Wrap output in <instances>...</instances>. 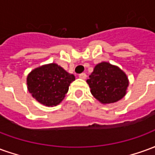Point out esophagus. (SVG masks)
Instances as JSON below:
<instances>
[{"label":"esophagus","instance_id":"obj_1","mask_svg":"<svg viewBox=\"0 0 155 155\" xmlns=\"http://www.w3.org/2000/svg\"><path fill=\"white\" fill-rule=\"evenodd\" d=\"M86 77H87V75H86L85 73H82V74H79V78H80V79H82V80H85Z\"/></svg>","mask_w":155,"mask_h":155}]
</instances>
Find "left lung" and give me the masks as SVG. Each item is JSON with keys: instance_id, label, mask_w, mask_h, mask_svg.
Returning <instances> with one entry per match:
<instances>
[{"instance_id": "8db88e82", "label": "left lung", "mask_w": 155, "mask_h": 155, "mask_svg": "<svg viewBox=\"0 0 155 155\" xmlns=\"http://www.w3.org/2000/svg\"><path fill=\"white\" fill-rule=\"evenodd\" d=\"M86 82L92 95L103 104L123 99L130 84L126 74L120 67L105 61L94 66Z\"/></svg>"}]
</instances>
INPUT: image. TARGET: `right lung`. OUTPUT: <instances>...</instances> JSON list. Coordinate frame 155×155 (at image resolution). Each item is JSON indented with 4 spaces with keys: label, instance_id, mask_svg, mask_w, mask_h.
I'll use <instances>...</instances> for the list:
<instances>
[{
    "label": "right lung",
    "instance_id": "obj_1",
    "mask_svg": "<svg viewBox=\"0 0 155 155\" xmlns=\"http://www.w3.org/2000/svg\"><path fill=\"white\" fill-rule=\"evenodd\" d=\"M74 80V74L55 63H51L32 70L27 75L26 84L32 97L45 106L53 107L64 100Z\"/></svg>",
    "mask_w": 155,
    "mask_h": 155
}]
</instances>
